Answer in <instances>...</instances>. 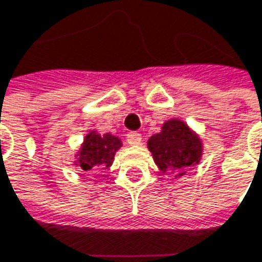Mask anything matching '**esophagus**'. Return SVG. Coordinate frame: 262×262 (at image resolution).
I'll list each match as a JSON object with an SVG mask.
<instances>
[{"label": "esophagus", "mask_w": 262, "mask_h": 262, "mask_svg": "<svg viewBox=\"0 0 262 262\" xmlns=\"http://www.w3.org/2000/svg\"><path fill=\"white\" fill-rule=\"evenodd\" d=\"M126 141H127L129 145H139L142 142V135L138 133V132H129L126 135Z\"/></svg>", "instance_id": "34e87169"}]
</instances>
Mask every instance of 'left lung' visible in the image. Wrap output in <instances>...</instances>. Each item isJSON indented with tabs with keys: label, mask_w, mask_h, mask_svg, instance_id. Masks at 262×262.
Segmentation results:
<instances>
[{
	"label": "left lung",
	"mask_w": 262,
	"mask_h": 262,
	"mask_svg": "<svg viewBox=\"0 0 262 262\" xmlns=\"http://www.w3.org/2000/svg\"><path fill=\"white\" fill-rule=\"evenodd\" d=\"M148 149L163 173L176 170L179 177L185 176V170L198 164L204 151L198 135L179 119L167 120L161 132L148 139Z\"/></svg>",
	"instance_id": "1"
}]
</instances>
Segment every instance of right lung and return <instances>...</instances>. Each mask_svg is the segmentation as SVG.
<instances>
[{
    "label": "right lung",
    "mask_w": 262,
    "mask_h": 262,
    "mask_svg": "<svg viewBox=\"0 0 262 262\" xmlns=\"http://www.w3.org/2000/svg\"><path fill=\"white\" fill-rule=\"evenodd\" d=\"M121 141L117 136L105 133L99 135L97 130H91L83 139V143L77 152L76 165L89 171L94 167H110L114 161V155L120 149Z\"/></svg>",
    "instance_id": "right-lung-1"
}]
</instances>
